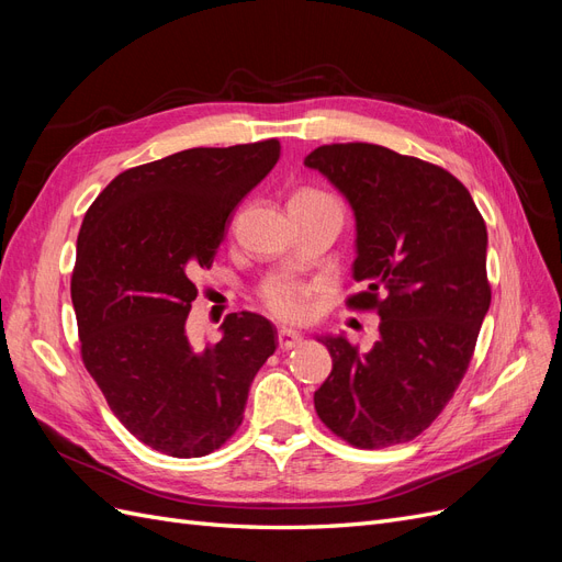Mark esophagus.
<instances>
[{"label":"esophagus","instance_id":"obj_1","mask_svg":"<svg viewBox=\"0 0 562 562\" xmlns=\"http://www.w3.org/2000/svg\"><path fill=\"white\" fill-rule=\"evenodd\" d=\"M300 342H302V335H300L297 330H291V328H281V330H279V347H281L283 351L297 347Z\"/></svg>","mask_w":562,"mask_h":562}]
</instances>
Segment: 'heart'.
<instances>
[{
	"label": "heart",
	"mask_w": 562,
	"mask_h": 562,
	"mask_svg": "<svg viewBox=\"0 0 562 562\" xmlns=\"http://www.w3.org/2000/svg\"><path fill=\"white\" fill-rule=\"evenodd\" d=\"M304 196H323L318 192H300ZM262 300L267 310L281 321H302L312 310V288L291 279L271 281L265 291Z\"/></svg>",
	"instance_id": "b5f03b06"
}]
</instances>
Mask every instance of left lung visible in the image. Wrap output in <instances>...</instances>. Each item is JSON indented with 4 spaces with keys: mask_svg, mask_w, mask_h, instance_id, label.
I'll return each mask as SVG.
<instances>
[{
    "mask_svg": "<svg viewBox=\"0 0 562 562\" xmlns=\"http://www.w3.org/2000/svg\"><path fill=\"white\" fill-rule=\"evenodd\" d=\"M304 166L349 201L351 271L366 285L349 304L380 316L370 351L345 333L316 337L333 370L314 407L356 448L405 443L440 415L469 368L490 310L485 223L454 176L382 145H323Z\"/></svg>",
    "mask_w": 562,
    "mask_h": 562,
    "instance_id": "1",
    "label": "left lung"
}]
</instances>
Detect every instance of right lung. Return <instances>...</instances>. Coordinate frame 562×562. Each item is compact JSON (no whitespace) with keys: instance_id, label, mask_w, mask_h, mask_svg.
Wrapping results in <instances>:
<instances>
[{"instance_id":"right-lung-1","label":"right lung","mask_w":562,"mask_h":562,"mask_svg":"<svg viewBox=\"0 0 562 562\" xmlns=\"http://www.w3.org/2000/svg\"><path fill=\"white\" fill-rule=\"evenodd\" d=\"M279 140L194 147L119 173L83 215L72 271L81 359L110 411L151 450L190 459L239 429L277 349L260 314H229L196 347L187 316L229 213L279 161Z\"/></svg>"}]
</instances>
